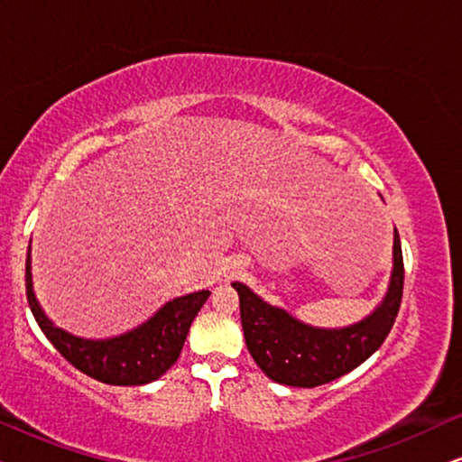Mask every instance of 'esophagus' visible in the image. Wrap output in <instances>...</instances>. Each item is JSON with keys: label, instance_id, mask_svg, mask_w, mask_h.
Masks as SVG:
<instances>
[{"label": "esophagus", "instance_id": "1", "mask_svg": "<svg viewBox=\"0 0 462 462\" xmlns=\"http://www.w3.org/2000/svg\"><path fill=\"white\" fill-rule=\"evenodd\" d=\"M231 273H233V271H231Z\"/></svg>", "mask_w": 462, "mask_h": 462}]
</instances>
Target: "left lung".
I'll use <instances>...</instances> for the list:
<instances>
[{
  "instance_id": "1",
  "label": "left lung",
  "mask_w": 462,
  "mask_h": 462,
  "mask_svg": "<svg viewBox=\"0 0 462 462\" xmlns=\"http://www.w3.org/2000/svg\"><path fill=\"white\" fill-rule=\"evenodd\" d=\"M245 345L271 381L288 387H319L364 364L393 328L403 292L400 233H393V273L381 305L368 318L346 328L302 324L280 307L269 305L245 283L236 282Z\"/></svg>"
}]
</instances>
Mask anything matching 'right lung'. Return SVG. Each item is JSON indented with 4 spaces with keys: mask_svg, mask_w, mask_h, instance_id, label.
Here are the masks:
<instances>
[{
    "mask_svg": "<svg viewBox=\"0 0 462 462\" xmlns=\"http://www.w3.org/2000/svg\"><path fill=\"white\" fill-rule=\"evenodd\" d=\"M24 282H27L31 313L40 324L42 332L46 334V338L54 345V349L84 374L106 384H119V387L147 384L157 381L163 372L170 370V365L180 356L191 321L210 296V290L179 296V299L166 302L143 326L122 334V337L88 340L73 337L62 328H56L42 311L33 294L29 254Z\"/></svg>",
    "mask_w": 462,
    "mask_h": 462,
    "instance_id": "right-lung-1",
    "label": "right lung"
}]
</instances>
